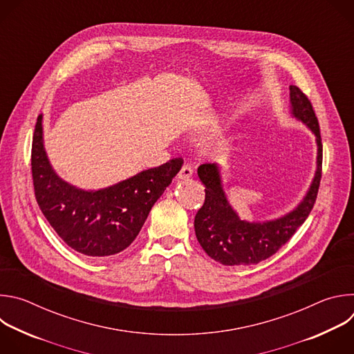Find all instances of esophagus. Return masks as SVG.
I'll return each instance as SVG.
<instances>
[{
  "label": "esophagus",
  "instance_id": "obj_1",
  "mask_svg": "<svg viewBox=\"0 0 354 354\" xmlns=\"http://www.w3.org/2000/svg\"><path fill=\"white\" fill-rule=\"evenodd\" d=\"M192 175H193V169H192L189 165H183V167L180 168L179 174H178V178H179L180 180H186V179L192 178Z\"/></svg>",
  "mask_w": 354,
  "mask_h": 354
}]
</instances>
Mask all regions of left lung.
<instances>
[{
    "instance_id": "left-lung-1",
    "label": "left lung",
    "mask_w": 354,
    "mask_h": 354,
    "mask_svg": "<svg viewBox=\"0 0 354 354\" xmlns=\"http://www.w3.org/2000/svg\"><path fill=\"white\" fill-rule=\"evenodd\" d=\"M290 104L291 115L315 134L318 147L315 176L306 197L292 212L265 223L241 220L227 200L218 165L203 164L197 168V175L206 186V198L194 217V231L206 254L221 265H257L270 258L307 220L314 207L322 176L319 124L310 99L295 85H290Z\"/></svg>"
}]
</instances>
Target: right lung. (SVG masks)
I'll use <instances>...</instances> for the list:
<instances>
[{
	"label": "right lung",
	"instance_id": "obj_1",
	"mask_svg": "<svg viewBox=\"0 0 354 354\" xmlns=\"http://www.w3.org/2000/svg\"><path fill=\"white\" fill-rule=\"evenodd\" d=\"M43 116L32 142V178L37 205L57 235L86 257H111L138 235L151 207L180 171L183 160L142 171L113 186L84 190L63 180L48 162L43 144Z\"/></svg>",
	"mask_w": 354,
	"mask_h": 354
}]
</instances>
